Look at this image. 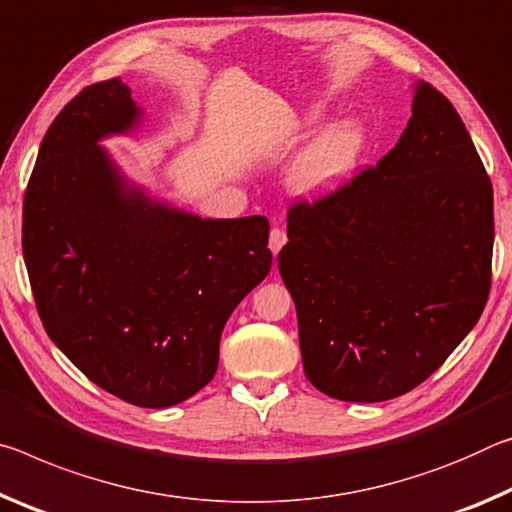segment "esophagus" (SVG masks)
Returning a JSON list of instances; mask_svg holds the SVG:
<instances>
[{"instance_id": "34e87169", "label": "esophagus", "mask_w": 512, "mask_h": 512, "mask_svg": "<svg viewBox=\"0 0 512 512\" xmlns=\"http://www.w3.org/2000/svg\"><path fill=\"white\" fill-rule=\"evenodd\" d=\"M286 240H288L286 231L279 229V226H276V229H272V231H270V249H272V254H274V256L279 254L283 245H286Z\"/></svg>"}]
</instances>
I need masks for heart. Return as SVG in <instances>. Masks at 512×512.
<instances>
[{"mask_svg": "<svg viewBox=\"0 0 512 512\" xmlns=\"http://www.w3.org/2000/svg\"><path fill=\"white\" fill-rule=\"evenodd\" d=\"M329 106L306 102L283 111L265 129V147H290L306 140L329 120ZM367 149L365 124L356 117H345L324 127L295 156L288 170V186L299 199L317 201L340 192L356 177L358 165Z\"/></svg>", "mask_w": 512, "mask_h": 512, "instance_id": "obj_1", "label": "heart"}]
</instances>
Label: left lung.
<instances>
[{"mask_svg":"<svg viewBox=\"0 0 512 512\" xmlns=\"http://www.w3.org/2000/svg\"><path fill=\"white\" fill-rule=\"evenodd\" d=\"M410 113L376 167L288 215L279 272L297 308L304 372L340 401L406 395L488 301L492 183L442 92L413 83Z\"/></svg>","mask_w":512,"mask_h":512,"instance_id":"left-lung-1","label":"left lung"}]
</instances>
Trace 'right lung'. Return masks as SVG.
Masks as SVG:
<instances>
[{"mask_svg": "<svg viewBox=\"0 0 512 512\" xmlns=\"http://www.w3.org/2000/svg\"><path fill=\"white\" fill-rule=\"evenodd\" d=\"M145 120L120 77L56 115L24 195L22 249L54 345L111 395L170 408L213 381L226 320L270 274V224L201 217L129 179L102 142Z\"/></svg>", "mask_w": 512, "mask_h": 512, "instance_id": "add662e5", "label": "right lung"}]
</instances>
